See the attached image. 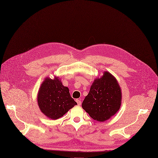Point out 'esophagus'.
Here are the masks:
<instances>
[{
    "instance_id": "esophagus-1",
    "label": "esophagus",
    "mask_w": 158,
    "mask_h": 158,
    "mask_svg": "<svg viewBox=\"0 0 158 158\" xmlns=\"http://www.w3.org/2000/svg\"><path fill=\"white\" fill-rule=\"evenodd\" d=\"M76 102L77 103L78 106H80V105L81 104V101L79 99H76Z\"/></svg>"
}]
</instances>
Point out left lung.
<instances>
[{
    "label": "left lung",
    "instance_id": "1",
    "mask_svg": "<svg viewBox=\"0 0 158 158\" xmlns=\"http://www.w3.org/2000/svg\"><path fill=\"white\" fill-rule=\"evenodd\" d=\"M121 92L115 77L110 73L105 71L100 78L94 80L82 103V107L94 120L106 121L120 109Z\"/></svg>",
    "mask_w": 158,
    "mask_h": 158
}]
</instances>
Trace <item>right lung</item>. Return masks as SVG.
Segmentation results:
<instances>
[{
	"label": "right lung",
	"instance_id": "obj_1",
	"mask_svg": "<svg viewBox=\"0 0 158 158\" xmlns=\"http://www.w3.org/2000/svg\"><path fill=\"white\" fill-rule=\"evenodd\" d=\"M58 77L45 78L37 96L39 108L42 113L52 120L63 117L77 103L71 97L68 87L64 86Z\"/></svg>",
	"mask_w": 158,
	"mask_h": 158
}]
</instances>
